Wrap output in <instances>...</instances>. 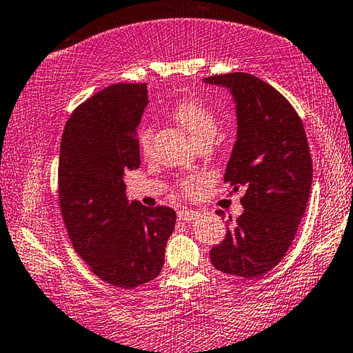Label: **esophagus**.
Returning a JSON list of instances; mask_svg holds the SVG:
<instances>
[{
  "label": "esophagus",
  "mask_w": 353,
  "mask_h": 353,
  "mask_svg": "<svg viewBox=\"0 0 353 353\" xmlns=\"http://www.w3.org/2000/svg\"><path fill=\"white\" fill-rule=\"evenodd\" d=\"M178 219L180 221H186V222H189V221H194L195 218H197L199 216V213L197 211H194V210H186V208H183V210H178Z\"/></svg>",
  "instance_id": "obj_1"
}]
</instances>
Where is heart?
<instances>
[{"instance_id":"heart-1","label":"heart","mask_w":353,"mask_h":353,"mask_svg":"<svg viewBox=\"0 0 353 353\" xmlns=\"http://www.w3.org/2000/svg\"><path fill=\"white\" fill-rule=\"evenodd\" d=\"M172 117L180 126L188 132L189 137L197 146L213 143L216 135L219 132V120L216 113L207 105L199 104L195 101H181L173 107ZM153 131L150 126L143 124L139 129V146L146 153L150 148ZM200 176H188L180 181V189L183 194L191 195L200 186Z\"/></svg>"}]
</instances>
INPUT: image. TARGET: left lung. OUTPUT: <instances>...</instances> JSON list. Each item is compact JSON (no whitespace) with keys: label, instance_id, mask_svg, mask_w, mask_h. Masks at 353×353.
I'll return each instance as SVG.
<instances>
[{"label":"left lung","instance_id":"1","mask_svg":"<svg viewBox=\"0 0 353 353\" xmlns=\"http://www.w3.org/2000/svg\"><path fill=\"white\" fill-rule=\"evenodd\" d=\"M203 82L225 86L235 101L236 142L224 181L233 191L246 189L245 211L210 259L222 273L257 278L285 256L306 211L312 184L306 131L290 102L256 75L230 72Z\"/></svg>","mask_w":353,"mask_h":353}]
</instances>
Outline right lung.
Instances as JSON below:
<instances>
[{
	"label": "right lung",
	"instance_id": "right-lung-1",
	"mask_svg": "<svg viewBox=\"0 0 353 353\" xmlns=\"http://www.w3.org/2000/svg\"><path fill=\"white\" fill-rule=\"evenodd\" d=\"M145 83L107 86L64 126L58 164L59 208L72 246L105 283L134 289L161 273L176 213L126 197L124 173L139 169L137 126Z\"/></svg>",
	"mask_w": 353,
	"mask_h": 353
}]
</instances>
